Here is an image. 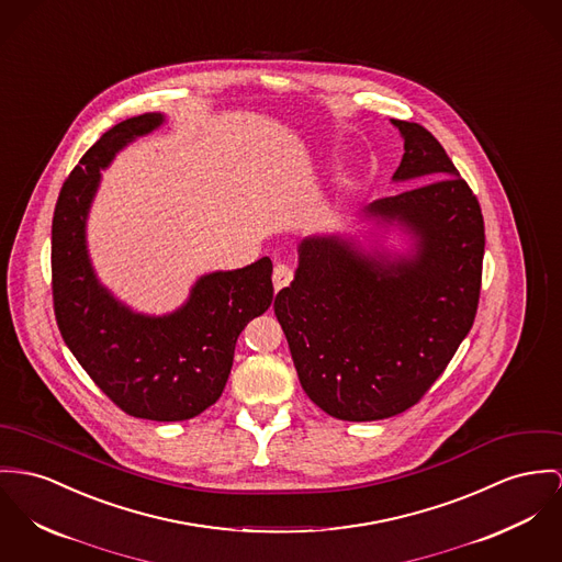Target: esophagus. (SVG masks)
Masks as SVG:
<instances>
[{
  "instance_id": "34e87169",
  "label": "esophagus",
  "mask_w": 562,
  "mask_h": 562,
  "mask_svg": "<svg viewBox=\"0 0 562 562\" xmlns=\"http://www.w3.org/2000/svg\"><path fill=\"white\" fill-rule=\"evenodd\" d=\"M291 280H293V269H291V265L278 262V265L273 267V289L280 291V289L289 286Z\"/></svg>"
}]
</instances>
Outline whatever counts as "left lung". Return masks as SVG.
Here are the masks:
<instances>
[{
  "label": "left lung",
  "mask_w": 562,
  "mask_h": 562,
  "mask_svg": "<svg viewBox=\"0 0 562 562\" xmlns=\"http://www.w3.org/2000/svg\"><path fill=\"white\" fill-rule=\"evenodd\" d=\"M404 138L395 181L366 216L400 222L415 255L389 260L340 237H307L291 286L276 295L307 397L342 422H376L415 406L475 323L485 228L473 190L432 132L391 120Z\"/></svg>",
  "instance_id": "obj_1"
}]
</instances>
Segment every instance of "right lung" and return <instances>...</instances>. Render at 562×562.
Segmentation results:
<instances>
[{
    "label": "right lung",
    "mask_w": 562,
    "mask_h": 562,
    "mask_svg": "<svg viewBox=\"0 0 562 562\" xmlns=\"http://www.w3.org/2000/svg\"><path fill=\"white\" fill-rule=\"evenodd\" d=\"M165 122L145 113L104 132L59 190L50 231V289L64 342L89 379L126 415L183 422L222 395L244 327L273 300L271 260L203 276L173 314L145 316L117 302L87 257L89 205L100 169Z\"/></svg>",
    "instance_id": "obj_1"
}]
</instances>
